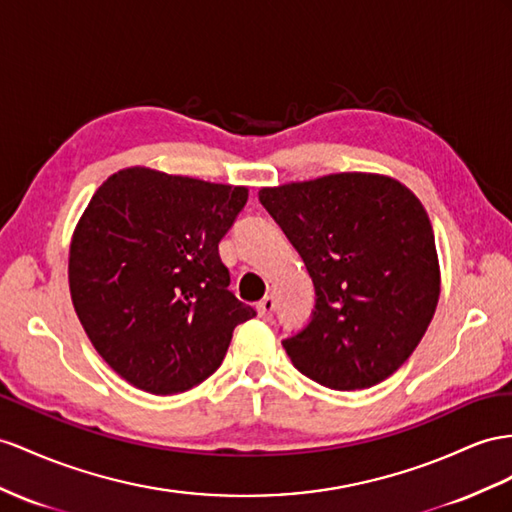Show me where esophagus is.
I'll return each instance as SVG.
<instances>
[{
  "label": "esophagus",
  "instance_id": "esophagus-1",
  "mask_svg": "<svg viewBox=\"0 0 512 512\" xmlns=\"http://www.w3.org/2000/svg\"><path fill=\"white\" fill-rule=\"evenodd\" d=\"M274 309H277V300H274L272 296H264V298L259 300V305H257L259 318L270 320V318H272V313H274Z\"/></svg>",
  "mask_w": 512,
  "mask_h": 512
}]
</instances>
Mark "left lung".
I'll use <instances>...</instances> for the list:
<instances>
[{"instance_id":"left-lung-1","label":"left lung","mask_w":512,"mask_h":512,"mask_svg":"<svg viewBox=\"0 0 512 512\" xmlns=\"http://www.w3.org/2000/svg\"><path fill=\"white\" fill-rule=\"evenodd\" d=\"M259 201L316 287L311 320L283 339L294 368L339 391L383 383L437 309L439 259L424 205L400 181L368 173L261 188Z\"/></svg>"}]
</instances>
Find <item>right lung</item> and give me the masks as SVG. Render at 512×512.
Returning a JSON list of instances; mask_svg holds the SVG:
<instances>
[{
	"mask_svg": "<svg viewBox=\"0 0 512 512\" xmlns=\"http://www.w3.org/2000/svg\"><path fill=\"white\" fill-rule=\"evenodd\" d=\"M248 190L151 168L103 181L77 222L69 285L95 350L129 385L170 396L203 383L255 318L229 292L218 242Z\"/></svg>",
	"mask_w": 512,
	"mask_h": 512,
	"instance_id": "obj_1",
	"label": "right lung"
}]
</instances>
